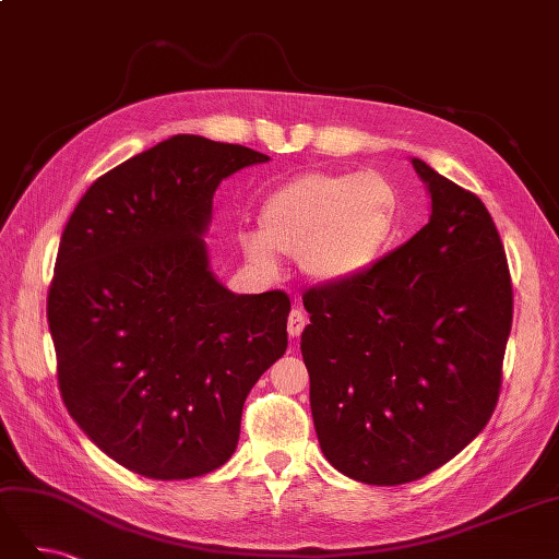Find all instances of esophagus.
<instances>
[{
    "mask_svg": "<svg viewBox=\"0 0 559 559\" xmlns=\"http://www.w3.org/2000/svg\"><path fill=\"white\" fill-rule=\"evenodd\" d=\"M306 326H308V314L302 312L300 308H294L289 312V319H286V331H289L292 337H298Z\"/></svg>",
    "mask_w": 559,
    "mask_h": 559,
    "instance_id": "esophagus-1",
    "label": "esophagus"
}]
</instances>
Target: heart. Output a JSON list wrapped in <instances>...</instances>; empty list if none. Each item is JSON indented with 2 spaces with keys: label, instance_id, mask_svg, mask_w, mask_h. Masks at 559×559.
Here are the masks:
<instances>
[{
  "label": "heart",
  "instance_id": "b5f03b06",
  "mask_svg": "<svg viewBox=\"0 0 559 559\" xmlns=\"http://www.w3.org/2000/svg\"><path fill=\"white\" fill-rule=\"evenodd\" d=\"M259 233L242 235L251 267L275 277L280 253L321 284H347L373 267L401 230V198L380 173H308L263 202Z\"/></svg>",
  "mask_w": 559,
  "mask_h": 559
}]
</instances>
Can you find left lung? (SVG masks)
<instances>
[{
    "label": "left lung",
    "mask_w": 559,
    "mask_h": 559,
    "mask_svg": "<svg viewBox=\"0 0 559 559\" xmlns=\"http://www.w3.org/2000/svg\"><path fill=\"white\" fill-rule=\"evenodd\" d=\"M411 163L431 198L429 224L361 277L302 296L321 452L366 485L427 476L485 429L513 321L487 207L425 160Z\"/></svg>",
    "instance_id": "left-lung-1"
}]
</instances>
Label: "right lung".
Returning a JSON list of instances; mask_svg holds the SVG:
<instances>
[{
  "label": "right lung",
  "mask_w": 559,
  "mask_h": 559,
  "mask_svg": "<svg viewBox=\"0 0 559 559\" xmlns=\"http://www.w3.org/2000/svg\"><path fill=\"white\" fill-rule=\"evenodd\" d=\"M267 160L175 134L99 177L64 226L46 310L60 394L144 478L224 466L247 394L286 352L289 296L233 294L205 242L218 183Z\"/></svg>",
  "instance_id": "obj_1"
}]
</instances>
